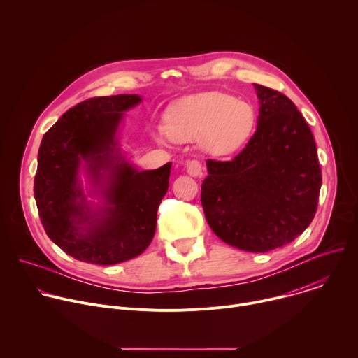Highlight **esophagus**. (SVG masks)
Returning a JSON list of instances; mask_svg holds the SVG:
<instances>
[{
  "mask_svg": "<svg viewBox=\"0 0 358 358\" xmlns=\"http://www.w3.org/2000/svg\"><path fill=\"white\" fill-rule=\"evenodd\" d=\"M185 170L191 177H198L202 174V166L198 160H188L185 163Z\"/></svg>",
  "mask_w": 358,
  "mask_h": 358,
  "instance_id": "1",
  "label": "esophagus"
}]
</instances>
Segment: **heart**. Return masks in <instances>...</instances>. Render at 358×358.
Masks as SVG:
<instances>
[{
	"mask_svg": "<svg viewBox=\"0 0 358 358\" xmlns=\"http://www.w3.org/2000/svg\"><path fill=\"white\" fill-rule=\"evenodd\" d=\"M257 115L246 101L220 92L185 96L167 109L164 127L173 140H201L215 156L239 150L250 137Z\"/></svg>",
	"mask_w": 358,
	"mask_h": 358,
	"instance_id": "b5f03b06",
	"label": "heart"
}]
</instances>
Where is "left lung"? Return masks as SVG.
<instances>
[{
    "mask_svg": "<svg viewBox=\"0 0 358 358\" xmlns=\"http://www.w3.org/2000/svg\"><path fill=\"white\" fill-rule=\"evenodd\" d=\"M258 127L231 162L207 160L203 214L225 243L268 252L287 245L315 218L322 170L309 124L283 93L253 83Z\"/></svg>",
    "mask_w": 358,
    "mask_h": 358,
    "instance_id": "obj_1",
    "label": "left lung"
}]
</instances>
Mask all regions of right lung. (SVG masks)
Segmentation results:
<instances>
[{
  "mask_svg": "<svg viewBox=\"0 0 358 358\" xmlns=\"http://www.w3.org/2000/svg\"><path fill=\"white\" fill-rule=\"evenodd\" d=\"M138 94L87 99L45 134L34 195L46 235L72 258L115 265L138 257L156 232L171 163L138 170L122 152L117 131ZM90 182L85 193L80 174ZM97 197V203L87 199Z\"/></svg>",
  "mask_w": 358,
  "mask_h": 358,
  "instance_id": "1",
  "label": "right lung"
}]
</instances>
